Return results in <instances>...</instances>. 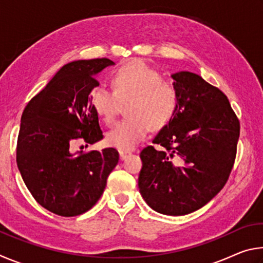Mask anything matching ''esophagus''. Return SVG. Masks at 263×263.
Returning <instances> with one entry per match:
<instances>
[{
  "mask_svg": "<svg viewBox=\"0 0 263 263\" xmlns=\"http://www.w3.org/2000/svg\"><path fill=\"white\" fill-rule=\"evenodd\" d=\"M130 154V152H123V151H121V152H119V157H121V160H125L126 158H128Z\"/></svg>",
  "mask_w": 263,
  "mask_h": 263,
  "instance_id": "34e87169",
  "label": "esophagus"
}]
</instances>
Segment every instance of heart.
<instances>
[{
    "label": "heart",
    "mask_w": 263,
    "mask_h": 263,
    "mask_svg": "<svg viewBox=\"0 0 263 263\" xmlns=\"http://www.w3.org/2000/svg\"><path fill=\"white\" fill-rule=\"evenodd\" d=\"M112 91L95 88L90 91V104L105 123L114 121L119 103H125L128 118L116 124L106 133V142L127 152L144 140L151 127L160 130L174 116L179 95L175 86L161 80V75L139 60L128 61L116 69L110 78Z\"/></svg>",
    "instance_id": "1"
}]
</instances>
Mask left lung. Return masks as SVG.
<instances>
[{"mask_svg": "<svg viewBox=\"0 0 263 263\" xmlns=\"http://www.w3.org/2000/svg\"><path fill=\"white\" fill-rule=\"evenodd\" d=\"M179 95L174 116L141 151L138 179L145 202L162 215L183 216L210 202L232 171L240 123L228 97L199 75H172Z\"/></svg>", "mask_w": 263, "mask_h": 263, "instance_id": "1", "label": "left lung"}]
</instances>
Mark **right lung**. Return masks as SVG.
<instances>
[{
  "label": "right lung",
  "instance_id": "1",
  "mask_svg": "<svg viewBox=\"0 0 263 263\" xmlns=\"http://www.w3.org/2000/svg\"><path fill=\"white\" fill-rule=\"evenodd\" d=\"M111 65L106 58L65 65L22 115L17 166L33 198L55 215L74 217L90 210L118 163L112 147L72 152L75 140L103 139L90 91L100 84L96 74Z\"/></svg>",
  "mask_w": 263,
  "mask_h": 263
}]
</instances>
